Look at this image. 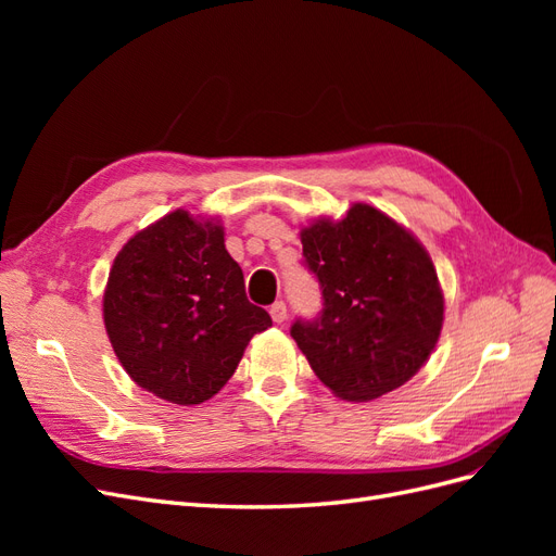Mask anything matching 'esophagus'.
<instances>
[{
    "mask_svg": "<svg viewBox=\"0 0 556 556\" xmlns=\"http://www.w3.org/2000/svg\"><path fill=\"white\" fill-rule=\"evenodd\" d=\"M268 313H271V319L276 325H280V323H285V319H288V306H285V301H276Z\"/></svg>",
    "mask_w": 556,
    "mask_h": 556,
    "instance_id": "1",
    "label": "esophagus"
}]
</instances>
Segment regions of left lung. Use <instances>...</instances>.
Segmentation results:
<instances>
[{
  "instance_id": "8db88e82",
  "label": "left lung",
  "mask_w": 556,
  "mask_h": 556,
  "mask_svg": "<svg viewBox=\"0 0 556 556\" xmlns=\"http://www.w3.org/2000/svg\"><path fill=\"white\" fill-rule=\"evenodd\" d=\"M301 243L323 311L299 317L290 333L315 376L357 403L408 382L443 329V292L422 243L368 204L315 220Z\"/></svg>"
}]
</instances>
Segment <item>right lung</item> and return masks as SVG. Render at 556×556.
<instances>
[{"instance_id": "add662e5", "label": "right lung", "mask_w": 556, "mask_h": 556, "mask_svg": "<svg viewBox=\"0 0 556 556\" xmlns=\"http://www.w3.org/2000/svg\"><path fill=\"white\" fill-rule=\"evenodd\" d=\"M104 325L134 382L164 401L194 406L223 390L271 317L248 301L225 229L178 208L117 252Z\"/></svg>"}]
</instances>
